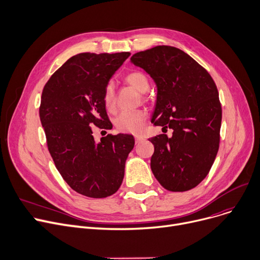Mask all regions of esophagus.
I'll return each instance as SVG.
<instances>
[{
  "label": "esophagus",
  "instance_id": "1",
  "mask_svg": "<svg viewBox=\"0 0 260 260\" xmlns=\"http://www.w3.org/2000/svg\"><path fill=\"white\" fill-rule=\"evenodd\" d=\"M144 140H145L144 137H141V135H138V137H135V143H137V144L142 143Z\"/></svg>",
  "mask_w": 260,
  "mask_h": 260
}]
</instances>
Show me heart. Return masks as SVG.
<instances>
[{
    "label": "heart",
    "mask_w": 260,
    "mask_h": 260,
    "mask_svg": "<svg viewBox=\"0 0 260 260\" xmlns=\"http://www.w3.org/2000/svg\"><path fill=\"white\" fill-rule=\"evenodd\" d=\"M125 80L128 84L140 93H146L149 90L150 82L146 74L140 71H134L127 74ZM103 101L108 111H113L115 108V91L112 83H108L104 91ZM147 113L144 110L135 111H122V112L115 118V127L126 133L140 134L145 127Z\"/></svg>",
    "instance_id": "1"
}]
</instances>
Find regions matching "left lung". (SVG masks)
Listing matches in <instances>:
<instances>
[{"instance_id": "8db88e82", "label": "left lung", "mask_w": 260, "mask_h": 260, "mask_svg": "<svg viewBox=\"0 0 260 260\" xmlns=\"http://www.w3.org/2000/svg\"><path fill=\"white\" fill-rule=\"evenodd\" d=\"M131 62L142 68L156 84V104L151 122L171 129L159 134L151 170L170 191H186L200 184L216 158L222 110L215 81L208 72L181 49L158 45L139 52Z\"/></svg>"}]
</instances>
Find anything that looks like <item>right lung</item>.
<instances>
[{
  "mask_svg": "<svg viewBox=\"0 0 260 260\" xmlns=\"http://www.w3.org/2000/svg\"><path fill=\"white\" fill-rule=\"evenodd\" d=\"M130 53H81L71 57L48 79L39 109L48 151L61 177L76 192L106 198L120 187L130 134H108L96 142L93 126L111 129L103 96L110 78Z\"/></svg>",
  "mask_w": 260,
  "mask_h": 260,
  "instance_id": "obj_1",
  "label": "right lung"
}]
</instances>
